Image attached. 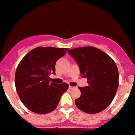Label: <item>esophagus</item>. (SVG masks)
<instances>
[{"instance_id":"34e87169","label":"esophagus","mask_w":135,"mask_h":135,"mask_svg":"<svg viewBox=\"0 0 135 135\" xmlns=\"http://www.w3.org/2000/svg\"><path fill=\"white\" fill-rule=\"evenodd\" d=\"M69 89H74V86H69Z\"/></svg>"}]
</instances>
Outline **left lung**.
<instances>
[{"label": "left lung", "mask_w": 135, "mask_h": 135, "mask_svg": "<svg viewBox=\"0 0 135 135\" xmlns=\"http://www.w3.org/2000/svg\"><path fill=\"white\" fill-rule=\"evenodd\" d=\"M77 62L82 77L89 86L79 87L80 97L75 100L80 110L94 114L111 103L119 86V71L114 60L100 49L84 46L69 50Z\"/></svg>", "instance_id": "left-lung-1"}]
</instances>
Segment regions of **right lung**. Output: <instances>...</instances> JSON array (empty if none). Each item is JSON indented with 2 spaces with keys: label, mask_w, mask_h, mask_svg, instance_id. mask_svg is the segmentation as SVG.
Returning <instances> with one entry per match:
<instances>
[{
  "label": "right lung",
  "mask_w": 135,
  "mask_h": 135,
  "mask_svg": "<svg viewBox=\"0 0 135 135\" xmlns=\"http://www.w3.org/2000/svg\"><path fill=\"white\" fill-rule=\"evenodd\" d=\"M69 49L39 47L26 54L15 73V86L20 99L26 107L38 114L55 110L62 94L69 88L66 83L50 82V74H55L56 62Z\"/></svg>",
  "instance_id": "obj_1"
}]
</instances>
